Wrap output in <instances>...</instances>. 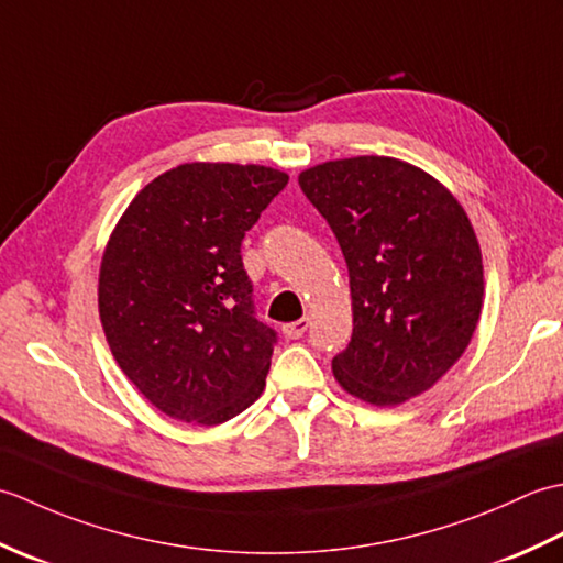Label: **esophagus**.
<instances>
[{
	"mask_svg": "<svg viewBox=\"0 0 563 563\" xmlns=\"http://www.w3.org/2000/svg\"><path fill=\"white\" fill-rule=\"evenodd\" d=\"M307 327H309V319L305 317V319L292 321V324H285V327H283V333H285V336H288V339H300V336H305Z\"/></svg>",
	"mask_w": 563,
	"mask_h": 563,
	"instance_id": "esophagus-1",
	"label": "esophagus"
}]
</instances>
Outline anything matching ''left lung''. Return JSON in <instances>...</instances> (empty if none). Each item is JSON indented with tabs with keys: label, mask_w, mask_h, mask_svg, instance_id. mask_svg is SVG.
Returning <instances> with one entry per match:
<instances>
[{
	"label": "left lung",
	"mask_w": 563,
	"mask_h": 563,
	"mask_svg": "<svg viewBox=\"0 0 563 563\" xmlns=\"http://www.w3.org/2000/svg\"><path fill=\"white\" fill-rule=\"evenodd\" d=\"M300 188L336 234L351 278L353 336L331 361L333 377L375 406L423 394L460 361L482 314V249L464 208L394 157L317 164Z\"/></svg>",
	"instance_id": "8db88e82"
}]
</instances>
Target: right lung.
<instances>
[{
  "label": "right lung",
  "mask_w": 563,
  "mask_h": 563,
  "mask_svg": "<svg viewBox=\"0 0 563 563\" xmlns=\"http://www.w3.org/2000/svg\"><path fill=\"white\" fill-rule=\"evenodd\" d=\"M285 186L271 166L181 164L140 190L106 244V341L176 421L224 423L266 387L275 331L254 314L242 239Z\"/></svg>",
  "instance_id": "right-lung-1"
}]
</instances>
